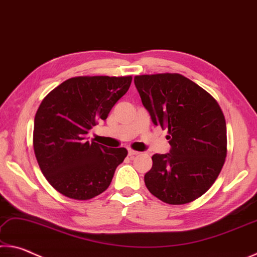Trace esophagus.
I'll use <instances>...</instances> for the list:
<instances>
[{
	"label": "esophagus",
	"instance_id": "1",
	"mask_svg": "<svg viewBox=\"0 0 257 257\" xmlns=\"http://www.w3.org/2000/svg\"><path fill=\"white\" fill-rule=\"evenodd\" d=\"M127 151H128V156H137V155H139L138 151L133 150V149H128Z\"/></svg>",
	"mask_w": 257,
	"mask_h": 257
}]
</instances>
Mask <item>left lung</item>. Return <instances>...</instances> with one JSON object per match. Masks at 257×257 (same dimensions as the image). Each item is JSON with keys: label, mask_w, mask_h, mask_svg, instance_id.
Returning <instances> with one entry per match:
<instances>
[{"label": "left lung", "mask_w": 257, "mask_h": 257, "mask_svg": "<svg viewBox=\"0 0 257 257\" xmlns=\"http://www.w3.org/2000/svg\"><path fill=\"white\" fill-rule=\"evenodd\" d=\"M134 84L153 123L170 134V153L151 157L146 187L171 205L199 198L212 187L226 157V125L220 106L180 74L141 75Z\"/></svg>", "instance_id": "left-lung-1"}]
</instances>
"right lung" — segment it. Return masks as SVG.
<instances>
[{"mask_svg": "<svg viewBox=\"0 0 257 257\" xmlns=\"http://www.w3.org/2000/svg\"><path fill=\"white\" fill-rule=\"evenodd\" d=\"M132 77L69 78L42 101L34 119L33 145L42 173L66 197L86 200L102 193L125 148H108L87 133L127 92Z\"/></svg>", "mask_w": 257, "mask_h": 257, "instance_id": "add662e5", "label": "right lung"}]
</instances>
